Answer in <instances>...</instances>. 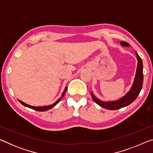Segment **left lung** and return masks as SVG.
I'll return each mask as SVG.
<instances>
[{"mask_svg":"<svg viewBox=\"0 0 153 153\" xmlns=\"http://www.w3.org/2000/svg\"><path fill=\"white\" fill-rule=\"evenodd\" d=\"M121 46L123 47L129 46V44L128 42L121 41L120 42ZM136 55L138 60V64H137V68L136 71L135 77H134V82L131 86L130 90L126 93V94L117 100H111V101H103L98 99L91 92V97L92 100L102 108H107L109 110H116L119 108L125 107L126 106L130 105L138 97L140 92L141 91L142 84H143V64L142 61L138 53L136 52Z\"/></svg>","mask_w":153,"mask_h":153,"instance_id":"obj_1","label":"left lung"}]
</instances>
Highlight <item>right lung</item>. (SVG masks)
I'll list each match as a JSON object with an SVG mask.
<instances>
[{
	"instance_id": "right-lung-1",
	"label": "right lung",
	"mask_w": 153,
	"mask_h": 153,
	"mask_svg": "<svg viewBox=\"0 0 153 153\" xmlns=\"http://www.w3.org/2000/svg\"><path fill=\"white\" fill-rule=\"evenodd\" d=\"M67 87L65 88L64 91L63 92V93H62L61 97L59 98V99H58L57 100H56V101L55 103H53V104H52V105H51L44 106V107H34V106H31V105H27V104H26V103L22 101V100H19L21 104H22L23 105L25 106V107H28V108H32V109H33V110L38 111H47V110H48V109H51V108H52L53 107H55V106L56 104H58V103L61 101L62 97H63L65 94V92H66V91H67Z\"/></svg>"
}]
</instances>
